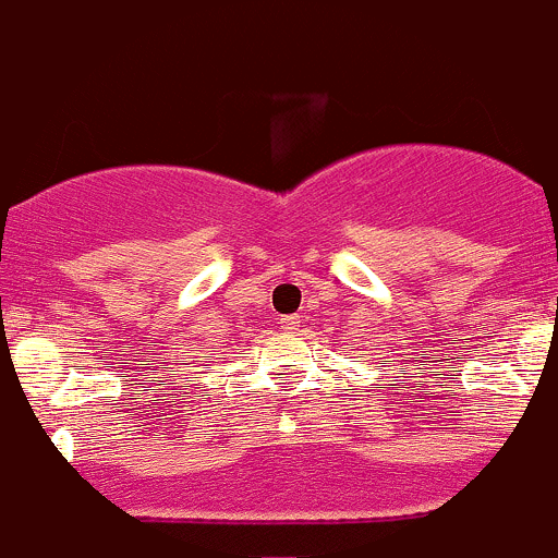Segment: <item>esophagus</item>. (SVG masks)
I'll return each instance as SVG.
<instances>
[{
  "mask_svg": "<svg viewBox=\"0 0 558 558\" xmlns=\"http://www.w3.org/2000/svg\"><path fill=\"white\" fill-rule=\"evenodd\" d=\"M281 329H284V332H292V329H298L301 327V316H281Z\"/></svg>",
  "mask_w": 558,
  "mask_h": 558,
  "instance_id": "obj_1",
  "label": "esophagus"
}]
</instances>
